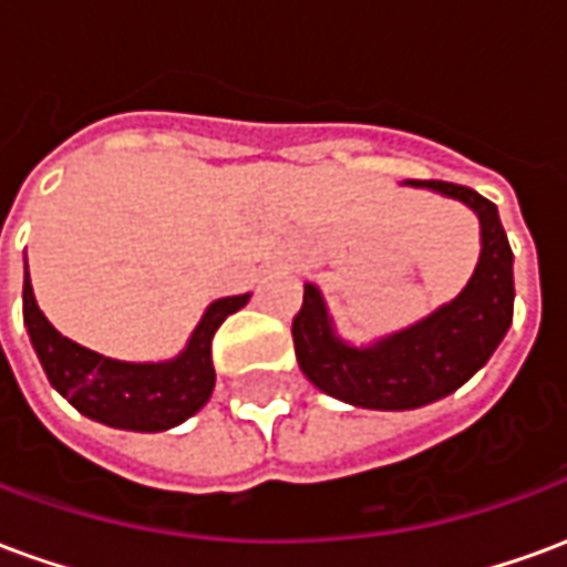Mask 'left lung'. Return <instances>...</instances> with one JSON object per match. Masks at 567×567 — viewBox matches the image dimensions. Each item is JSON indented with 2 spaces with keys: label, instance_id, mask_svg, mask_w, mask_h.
Masks as SVG:
<instances>
[{
  "label": "left lung",
  "instance_id": "obj_1",
  "mask_svg": "<svg viewBox=\"0 0 567 567\" xmlns=\"http://www.w3.org/2000/svg\"><path fill=\"white\" fill-rule=\"evenodd\" d=\"M467 203L480 215L483 251L471 282L452 303L370 349L337 340L316 285L291 321L295 352L307 380L331 398L368 410H413L446 398L474 377L498 349L513 321V251L495 203L474 187L410 178Z\"/></svg>",
  "mask_w": 567,
  "mask_h": 567
}]
</instances>
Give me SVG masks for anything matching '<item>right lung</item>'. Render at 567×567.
<instances>
[{"instance_id": "add662e5", "label": "right lung", "mask_w": 567, "mask_h": 567, "mask_svg": "<svg viewBox=\"0 0 567 567\" xmlns=\"http://www.w3.org/2000/svg\"><path fill=\"white\" fill-rule=\"evenodd\" d=\"M246 300L248 295L215 300L175 361L127 364L96 355L56 331L35 303L30 270L23 276V321L51 385L84 416L127 431H166L209 401L215 389L212 337Z\"/></svg>"}]
</instances>
